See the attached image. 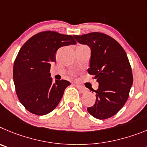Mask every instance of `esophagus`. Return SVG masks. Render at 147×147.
<instances>
[{
	"label": "esophagus",
	"instance_id": "esophagus-1",
	"mask_svg": "<svg viewBox=\"0 0 147 147\" xmlns=\"http://www.w3.org/2000/svg\"><path fill=\"white\" fill-rule=\"evenodd\" d=\"M76 87L78 88V90L80 91V92H82V93H84V92H86V88H84L83 86H82L80 85H78V84H76Z\"/></svg>",
	"mask_w": 147,
	"mask_h": 147
}]
</instances>
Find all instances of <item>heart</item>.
Wrapping results in <instances>:
<instances>
[{"mask_svg": "<svg viewBox=\"0 0 147 147\" xmlns=\"http://www.w3.org/2000/svg\"><path fill=\"white\" fill-rule=\"evenodd\" d=\"M86 47V46H83V45H82V46H80V47Z\"/></svg>", "mask_w": 147, "mask_h": 147, "instance_id": "heart-1", "label": "heart"}]
</instances>
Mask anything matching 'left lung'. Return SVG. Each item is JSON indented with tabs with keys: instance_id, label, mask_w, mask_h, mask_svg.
<instances>
[{
	"instance_id": "obj_1",
	"label": "left lung",
	"mask_w": 147,
	"mask_h": 147,
	"mask_svg": "<svg viewBox=\"0 0 147 147\" xmlns=\"http://www.w3.org/2000/svg\"><path fill=\"white\" fill-rule=\"evenodd\" d=\"M80 44L91 47L88 74L99 83L96 101L88 107V113L98 119H105L118 113L126 103L133 78L125 50L111 36L100 32L74 35Z\"/></svg>"
}]
</instances>
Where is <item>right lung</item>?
Here are the masks:
<instances>
[{
	"label": "right lung",
	"instance_id": "add662e5",
	"mask_svg": "<svg viewBox=\"0 0 147 147\" xmlns=\"http://www.w3.org/2000/svg\"><path fill=\"white\" fill-rule=\"evenodd\" d=\"M76 44L72 35L52 31L31 36L20 50L13 67V79L20 102L27 111L45 115L59 105L67 80L53 81L50 69L60 47Z\"/></svg>",
	"mask_w": 147,
	"mask_h": 147
}]
</instances>
